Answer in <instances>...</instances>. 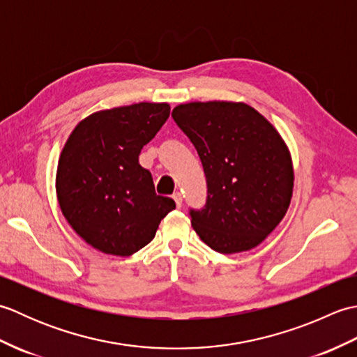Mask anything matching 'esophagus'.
Segmentation results:
<instances>
[{
	"mask_svg": "<svg viewBox=\"0 0 357 357\" xmlns=\"http://www.w3.org/2000/svg\"><path fill=\"white\" fill-rule=\"evenodd\" d=\"M173 199H174V202H176V207L178 208L183 207V195H181L179 192H174L173 193Z\"/></svg>",
	"mask_w": 357,
	"mask_h": 357,
	"instance_id": "1",
	"label": "esophagus"
}]
</instances>
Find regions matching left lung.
Wrapping results in <instances>:
<instances>
[{
	"label": "left lung",
	"mask_w": 357,
	"mask_h": 357,
	"mask_svg": "<svg viewBox=\"0 0 357 357\" xmlns=\"http://www.w3.org/2000/svg\"><path fill=\"white\" fill-rule=\"evenodd\" d=\"M172 118L192 141L207 179V202L192 227L215 252L257 247L282 221L293 196V162L282 136L245 102L179 104Z\"/></svg>",
	"instance_id": "left-lung-1"
}]
</instances>
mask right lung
I'll return each instance as SVG.
<instances>
[{
  "label": "right lung",
  "mask_w": 357,
  "mask_h": 357,
  "mask_svg": "<svg viewBox=\"0 0 357 357\" xmlns=\"http://www.w3.org/2000/svg\"><path fill=\"white\" fill-rule=\"evenodd\" d=\"M170 115L167 102H138L89 115L59 155L56 196L66 221L105 255L130 256L176 207L155 193L139 153Z\"/></svg>",
  "instance_id": "add662e5"
}]
</instances>
